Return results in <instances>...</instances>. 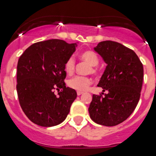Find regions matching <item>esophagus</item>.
<instances>
[{
	"label": "esophagus",
	"instance_id": "esophagus-1",
	"mask_svg": "<svg viewBox=\"0 0 156 156\" xmlns=\"http://www.w3.org/2000/svg\"><path fill=\"white\" fill-rule=\"evenodd\" d=\"M82 93H82V92H79V91L77 92V94H78V96H81V95H82Z\"/></svg>",
	"mask_w": 156,
	"mask_h": 156
}]
</instances>
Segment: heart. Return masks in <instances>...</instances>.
Wrapping results in <instances>:
<instances>
[{"mask_svg": "<svg viewBox=\"0 0 156 156\" xmlns=\"http://www.w3.org/2000/svg\"><path fill=\"white\" fill-rule=\"evenodd\" d=\"M80 59H82V61L86 62L90 66H92V72L96 71L95 66L98 64L99 59L97 55L94 52L86 51V52H82L80 55ZM63 69H64L66 74H67L68 75H70L74 73V69H75V60H74V57L70 56L66 60L64 65H63ZM91 83V79L85 76H75L74 78H70L67 82L69 87L73 89H75V90H78L79 92L86 91L90 86Z\"/></svg>", "mask_w": 156, "mask_h": 156, "instance_id": "obj_1", "label": "heart"}]
</instances>
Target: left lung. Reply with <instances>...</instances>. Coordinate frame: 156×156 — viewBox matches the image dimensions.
Wrapping results in <instances>:
<instances>
[{
  "mask_svg": "<svg viewBox=\"0 0 156 156\" xmlns=\"http://www.w3.org/2000/svg\"><path fill=\"white\" fill-rule=\"evenodd\" d=\"M94 50L107 63L97 86L108 93L93 95L89 112L97 124L114 126L124 122L140 100L144 68L136 54L112 41H101Z\"/></svg>",
  "mask_w": 156,
  "mask_h": 156,
  "instance_id": "8db88e82",
  "label": "left lung"
}]
</instances>
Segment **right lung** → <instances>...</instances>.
Returning a JSON list of instances; mask_svg holds the SVG:
<instances>
[{"label":"right lung","instance_id":"add662e5","mask_svg":"<svg viewBox=\"0 0 156 156\" xmlns=\"http://www.w3.org/2000/svg\"><path fill=\"white\" fill-rule=\"evenodd\" d=\"M76 43L59 39L31 44L20 55L17 64V94L22 109L32 122L51 127L63 122L77 93L66 87L63 69ZM55 88L62 89L56 96Z\"/></svg>","mask_w":156,"mask_h":156}]
</instances>
